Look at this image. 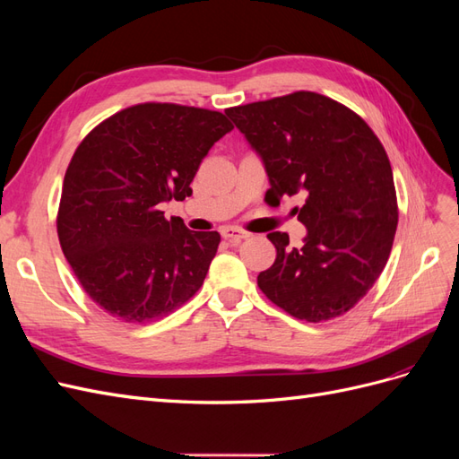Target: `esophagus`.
<instances>
[{
	"label": "esophagus",
	"mask_w": 459,
	"mask_h": 459,
	"mask_svg": "<svg viewBox=\"0 0 459 459\" xmlns=\"http://www.w3.org/2000/svg\"><path fill=\"white\" fill-rule=\"evenodd\" d=\"M221 238L231 241V243H239V241H243L247 238H251V233L243 231V230H238V228H233V226H228V228H221Z\"/></svg>",
	"instance_id": "34e87169"
}]
</instances>
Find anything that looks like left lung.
<instances>
[{
	"label": "left lung",
	"instance_id": "obj_1",
	"mask_svg": "<svg viewBox=\"0 0 459 459\" xmlns=\"http://www.w3.org/2000/svg\"><path fill=\"white\" fill-rule=\"evenodd\" d=\"M264 159L266 197L304 193L293 208L308 228L302 247L268 233L277 256L258 273L264 295L302 322H327L354 308L391 255L398 201L391 160L352 108L316 91L226 108Z\"/></svg>",
	"mask_w": 459,
	"mask_h": 459
}]
</instances>
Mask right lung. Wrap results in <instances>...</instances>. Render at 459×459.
<instances>
[{
  "label": "right lung",
  "mask_w": 459,
  "mask_h": 459,
  "mask_svg": "<svg viewBox=\"0 0 459 459\" xmlns=\"http://www.w3.org/2000/svg\"><path fill=\"white\" fill-rule=\"evenodd\" d=\"M231 128L218 110L151 101L118 110L80 142L57 235L82 289L107 314L152 322L201 289L220 233L166 220L160 204L191 195L199 164Z\"/></svg>",
  "instance_id": "add662e5"
}]
</instances>
